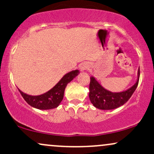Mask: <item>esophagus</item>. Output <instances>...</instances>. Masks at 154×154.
<instances>
[{"instance_id":"1","label":"esophagus","mask_w":154,"mask_h":154,"mask_svg":"<svg viewBox=\"0 0 154 154\" xmlns=\"http://www.w3.org/2000/svg\"><path fill=\"white\" fill-rule=\"evenodd\" d=\"M86 68H87V66H85V64L83 65V66H80V69L82 70V71H83V70L85 69Z\"/></svg>"}]
</instances>
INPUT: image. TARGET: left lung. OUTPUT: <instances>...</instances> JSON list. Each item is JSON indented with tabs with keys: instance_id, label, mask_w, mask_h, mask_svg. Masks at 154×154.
Here are the masks:
<instances>
[{
	"instance_id": "1",
	"label": "left lung",
	"mask_w": 154,
	"mask_h": 154,
	"mask_svg": "<svg viewBox=\"0 0 154 154\" xmlns=\"http://www.w3.org/2000/svg\"><path fill=\"white\" fill-rule=\"evenodd\" d=\"M137 80L135 85L127 91L112 93L103 88L93 77H91L89 86V98L95 108L102 110H110L121 106L130 99L137 87L140 77V68Z\"/></svg>"
}]
</instances>
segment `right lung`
<instances>
[{
    "label": "right lung",
    "mask_w": 154,
    "mask_h": 154,
    "mask_svg": "<svg viewBox=\"0 0 154 154\" xmlns=\"http://www.w3.org/2000/svg\"><path fill=\"white\" fill-rule=\"evenodd\" d=\"M78 74V70H74L69 72L63 76L52 89L44 94L33 96L25 94L20 90H19V91L26 103L31 106L42 110L55 109L59 106L61 100H63L64 90L67 84L71 82Z\"/></svg>",
    "instance_id": "add662e5"
}]
</instances>
